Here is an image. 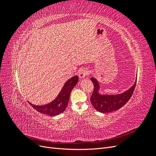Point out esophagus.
Returning <instances> with one entry per match:
<instances>
[{"instance_id": "34e87169", "label": "esophagus", "mask_w": 156, "mask_h": 156, "mask_svg": "<svg viewBox=\"0 0 156 156\" xmlns=\"http://www.w3.org/2000/svg\"><path fill=\"white\" fill-rule=\"evenodd\" d=\"M90 73L89 70L87 68H83L79 71V77L80 79H84L87 75H88Z\"/></svg>"}]
</instances>
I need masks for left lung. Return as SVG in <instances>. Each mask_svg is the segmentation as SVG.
<instances>
[{
    "label": "left lung",
    "instance_id": "8db88e82",
    "mask_svg": "<svg viewBox=\"0 0 156 156\" xmlns=\"http://www.w3.org/2000/svg\"><path fill=\"white\" fill-rule=\"evenodd\" d=\"M91 81L94 84V90L90 97V101L95 109L103 113L111 112L119 110L129 101L134 91L136 86V81L129 89L126 92L116 94V95H106L101 94L100 86L97 80L92 77Z\"/></svg>",
    "mask_w": 156,
    "mask_h": 156
}]
</instances>
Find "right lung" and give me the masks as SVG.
<instances>
[{
	"label": "right lung",
	"mask_w": 156,
	"mask_h": 156,
	"mask_svg": "<svg viewBox=\"0 0 156 156\" xmlns=\"http://www.w3.org/2000/svg\"><path fill=\"white\" fill-rule=\"evenodd\" d=\"M79 81L77 75L72 77L66 82L60 92L55 100L48 104L44 105H33L29 101L30 105L40 113H43L53 116L58 115L63 112L66 108L69 101L70 93L72 89L76 85Z\"/></svg>",
	"instance_id": "add662e5"
}]
</instances>
